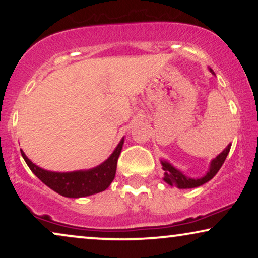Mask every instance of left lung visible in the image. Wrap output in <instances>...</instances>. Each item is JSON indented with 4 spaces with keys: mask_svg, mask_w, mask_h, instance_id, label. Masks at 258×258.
Listing matches in <instances>:
<instances>
[{
    "mask_svg": "<svg viewBox=\"0 0 258 258\" xmlns=\"http://www.w3.org/2000/svg\"><path fill=\"white\" fill-rule=\"evenodd\" d=\"M209 72L215 75L214 70L211 68H209ZM230 148H231V144H228V147L225 148L220 155H217L216 157L213 158L210 162L209 169H208L207 174L199 178L189 177V176L183 174V171L179 170V169L175 168L170 162L161 160L162 169L164 170L163 181L165 183H168L169 185L176 186V188L178 189H191V188H197V186L203 185L204 183L209 182L210 179L217 174L218 170H220L222 167V164L224 163L225 158H227L229 151H230Z\"/></svg>",
    "mask_w": 258,
    "mask_h": 258,
    "instance_id": "obj_1",
    "label": "left lung"
}]
</instances>
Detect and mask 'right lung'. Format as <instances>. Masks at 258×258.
<instances>
[{
  "instance_id": "add662e5",
  "label": "right lung",
  "mask_w": 258,
  "mask_h": 258,
  "mask_svg": "<svg viewBox=\"0 0 258 258\" xmlns=\"http://www.w3.org/2000/svg\"><path fill=\"white\" fill-rule=\"evenodd\" d=\"M124 139L119 141L112 154L97 167L87 170H76L69 172H57L45 170L33 163L21 149L22 157L30 170L44 183L59 195L70 199H80L104 191L114 181L117 167V160L121 154Z\"/></svg>"
}]
</instances>
